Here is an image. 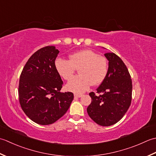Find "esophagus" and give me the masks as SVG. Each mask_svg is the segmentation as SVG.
Returning a JSON list of instances; mask_svg holds the SVG:
<instances>
[{
	"label": "esophagus",
	"mask_w": 156,
	"mask_h": 156,
	"mask_svg": "<svg viewBox=\"0 0 156 156\" xmlns=\"http://www.w3.org/2000/svg\"><path fill=\"white\" fill-rule=\"evenodd\" d=\"M75 98H81L82 96V94H74Z\"/></svg>",
	"instance_id": "34e87169"
}]
</instances>
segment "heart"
Returning <instances> with one entry per match:
<instances>
[{
  "mask_svg": "<svg viewBox=\"0 0 156 156\" xmlns=\"http://www.w3.org/2000/svg\"><path fill=\"white\" fill-rule=\"evenodd\" d=\"M55 66L61 77L69 80L76 71L75 76L66 85V89L75 94H81L87 91L90 85H98L106 78L109 71V65L106 57L91 50H82L69 55V60L56 58Z\"/></svg>",
  "mask_w": 156,
  "mask_h": 156,
  "instance_id": "1",
  "label": "heart"
}]
</instances>
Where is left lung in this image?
I'll return each mask as SVG.
<instances>
[{"label": "left lung", "instance_id": "1", "mask_svg": "<svg viewBox=\"0 0 156 156\" xmlns=\"http://www.w3.org/2000/svg\"><path fill=\"white\" fill-rule=\"evenodd\" d=\"M109 71L105 80L90 93L88 115L98 125L108 126L118 122L127 112L132 100V80L126 66L116 54L108 52Z\"/></svg>", "mask_w": 156, "mask_h": 156}]
</instances>
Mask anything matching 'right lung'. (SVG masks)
Instances as JSON below:
<instances>
[{
  "mask_svg": "<svg viewBox=\"0 0 156 156\" xmlns=\"http://www.w3.org/2000/svg\"><path fill=\"white\" fill-rule=\"evenodd\" d=\"M58 53L53 46L37 50L20 75L18 92L21 107L39 125H50L61 118L74 98L72 92H60L63 82L55 66Z\"/></svg>",
  "mask_w": 156,
  "mask_h": 156,
  "instance_id": "right-lung-1",
  "label": "right lung"
}]
</instances>
